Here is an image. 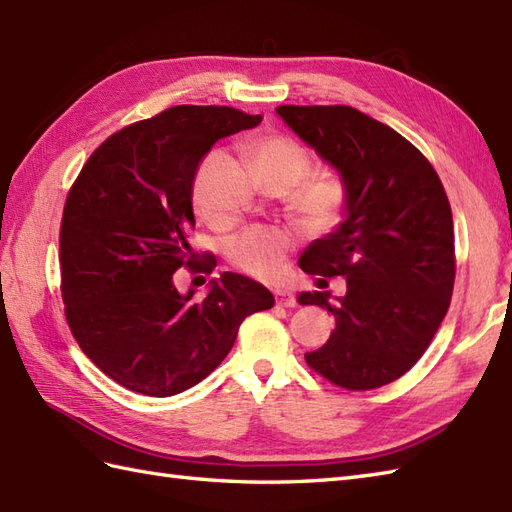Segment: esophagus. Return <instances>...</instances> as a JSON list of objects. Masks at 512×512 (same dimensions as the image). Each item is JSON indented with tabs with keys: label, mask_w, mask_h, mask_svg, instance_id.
I'll return each instance as SVG.
<instances>
[{
	"label": "esophagus",
	"mask_w": 512,
	"mask_h": 512,
	"mask_svg": "<svg viewBox=\"0 0 512 512\" xmlns=\"http://www.w3.org/2000/svg\"><path fill=\"white\" fill-rule=\"evenodd\" d=\"M276 304L284 306V308H293L297 302H295L293 293H289V291H276Z\"/></svg>",
	"instance_id": "obj_1"
}]
</instances>
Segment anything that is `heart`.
<instances>
[{
  "instance_id": "b5f03b06",
  "label": "heart",
  "mask_w": 512,
  "mask_h": 512,
  "mask_svg": "<svg viewBox=\"0 0 512 512\" xmlns=\"http://www.w3.org/2000/svg\"><path fill=\"white\" fill-rule=\"evenodd\" d=\"M249 158L256 176L269 189L289 192L291 213L310 228H330L341 219L347 191L343 178L334 169H310L306 147L286 134L258 136L249 145ZM195 213L206 217L202 202L193 193ZM291 249V239L276 228H247L228 243V260L258 280H273L282 271L284 258Z\"/></svg>"
}]
</instances>
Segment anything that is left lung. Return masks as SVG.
<instances>
[{
  "mask_svg": "<svg viewBox=\"0 0 512 512\" xmlns=\"http://www.w3.org/2000/svg\"><path fill=\"white\" fill-rule=\"evenodd\" d=\"M276 110L341 173L347 191L345 221L299 260L308 276L347 282L336 302L330 293L299 295V304L326 308L336 321L328 343L304 358L341 389H378L415 367L450 308V199L430 160L365 112L339 104Z\"/></svg>",
  "mask_w": 512,
  "mask_h": 512,
  "instance_id": "8db88e82",
  "label": "left lung"
}]
</instances>
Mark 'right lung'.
Masks as SVG:
<instances>
[{"label": "right lung", "mask_w": 512, "mask_h": 512, "mask_svg": "<svg viewBox=\"0 0 512 512\" xmlns=\"http://www.w3.org/2000/svg\"><path fill=\"white\" fill-rule=\"evenodd\" d=\"M260 121L230 106H173L110 134L71 184L58 236L67 326L134 393L191 389L228 356L243 319L273 306L263 284L239 273H221L204 299L180 295L173 276L217 267L191 247L199 160Z\"/></svg>", "instance_id": "1"}]
</instances>
